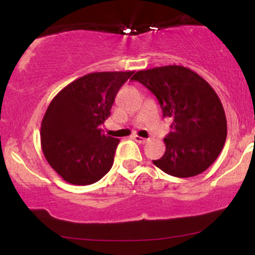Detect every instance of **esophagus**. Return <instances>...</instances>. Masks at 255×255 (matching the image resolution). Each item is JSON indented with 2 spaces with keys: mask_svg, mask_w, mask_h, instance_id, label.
Masks as SVG:
<instances>
[{
  "mask_svg": "<svg viewBox=\"0 0 255 255\" xmlns=\"http://www.w3.org/2000/svg\"><path fill=\"white\" fill-rule=\"evenodd\" d=\"M131 139L135 140V141L139 142V144H145L146 141H148V139H146V137H142V136H139V135H133L131 136Z\"/></svg>",
  "mask_w": 255,
  "mask_h": 255,
  "instance_id": "esophagus-1",
  "label": "esophagus"
}]
</instances>
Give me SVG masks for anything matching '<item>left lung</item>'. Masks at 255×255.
Instances as JSON below:
<instances>
[{
	"mask_svg": "<svg viewBox=\"0 0 255 255\" xmlns=\"http://www.w3.org/2000/svg\"><path fill=\"white\" fill-rule=\"evenodd\" d=\"M139 81L156 96L163 116L172 120L165 153L153 164L175 177L201 174L217 159L227 139L221 99L205 79L183 66L139 71Z\"/></svg>",
	"mask_w": 255,
	"mask_h": 255,
	"instance_id": "1",
	"label": "left lung"
}]
</instances>
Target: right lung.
<instances>
[{"instance_id": "add662e5", "label": "right lung", "mask_w": 255, "mask_h": 255, "mask_svg": "<svg viewBox=\"0 0 255 255\" xmlns=\"http://www.w3.org/2000/svg\"><path fill=\"white\" fill-rule=\"evenodd\" d=\"M134 72H97L67 85L49 104L42 121L44 157L66 182L86 186L110 170L120 140L102 125L119 90Z\"/></svg>"}]
</instances>
